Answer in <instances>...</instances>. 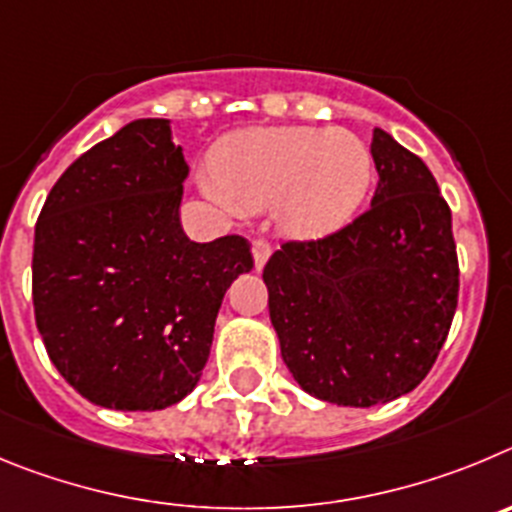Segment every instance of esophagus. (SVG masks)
I'll list each match as a JSON object with an SVG mask.
<instances>
[{
	"mask_svg": "<svg viewBox=\"0 0 512 512\" xmlns=\"http://www.w3.org/2000/svg\"><path fill=\"white\" fill-rule=\"evenodd\" d=\"M270 252H273V247H270V242H267V239L257 237L255 242H252V257H255V267H257V270H262V265H265V262H267Z\"/></svg>",
	"mask_w": 512,
	"mask_h": 512,
	"instance_id": "1",
	"label": "esophagus"
}]
</instances>
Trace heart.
<instances>
[{
  "mask_svg": "<svg viewBox=\"0 0 512 512\" xmlns=\"http://www.w3.org/2000/svg\"><path fill=\"white\" fill-rule=\"evenodd\" d=\"M375 160L362 137L331 127H262L234 132L214 153L206 193L224 211L275 204L278 224L298 239L336 232L370 191Z\"/></svg>",
  "mask_w": 512,
  "mask_h": 512,
  "instance_id": "b5f03b06",
  "label": "heart"
}]
</instances>
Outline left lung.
<instances>
[{"mask_svg":"<svg viewBox=\"0 0 512 512\" xmlns=\"http://www.w3.org/2000/svg\"><path fill=\"white\" fill-rule=\"evenodd\" d=\"M372 206L339 232L285 242L262 270L293 380L352 408L411 393L449 334L459 298L451 209L418 155L372 132Z\"/></svg>","mask_w":512,"mask_h":512,"instance_id":"obj_1","label":"left lung"}]
</instances>
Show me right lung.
I'll use <instances>...</instances> for the list:
<instances>
[{
    "label": "right lung",
    "mask_w": 512,
    "mask_h": 512,
    "mask_svg": "<svg viewBox=\"0 0 512 512\" xmlns=\"http://www.w3.org/2000/svg\"><path fill=\"white\" fill-rule=\"evenodd\" d=\"M186 176L168 119H135L68 165L35 224V324L68 385L101 408L186 398L224 293L252 270L245 237H186Z\"/></svg>",
    "instance_id": "1"
}]
</instances>
